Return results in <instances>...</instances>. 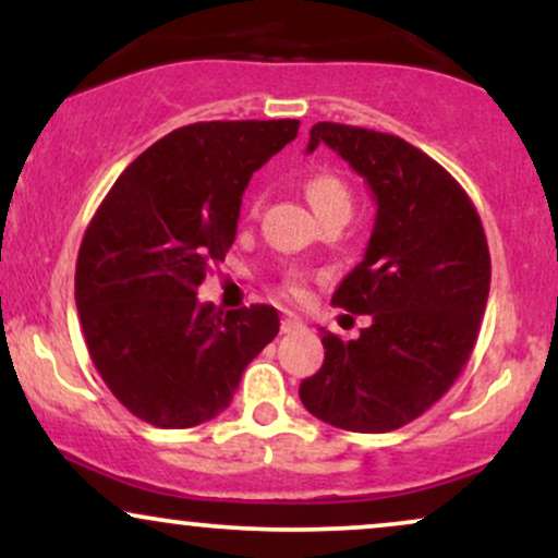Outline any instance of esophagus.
I'll list each match as a JSON object with an SVG mask.
<instances>
[{
  "label": "esophagus",
  "instance_id": "1",
  "mask_svg": "<svg viewBox=\"0 0 558 558\" xmlns=\"http://www.w3.org/2000/svg\"><path fill=\"white\" fill-rule=\"evenodd\" d=\"M304 328H306V325L293 315H286L283 323H280V332H296V330H304Z\"/></svg>",
  "mask_w": 558,
  "mask_h": 558
}]
</instances>
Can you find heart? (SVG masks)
<instances>
[{"label":"heart","mask_w":558,"mask_h":558,"mask_svg":"<svg viewBox=\"0 0 558 558\" xmlns=\"http://www.w3.org/2000/svg\"><path fill=\"white\" fill-rule=\"evenodd\" d=\"M306 198H310L312 209H315L317 215L328 213V209H336V207L351 209V194H349V189H345V183L341 181V178L328 175V172H319V175H312L310 181H306ZM278 288H280V293L288 299H293V301L304 299V293H306L304 275L286 272Z\"/></svg>","instance_id":"obj_1"}]
</instances>
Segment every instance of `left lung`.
Instances as JSON below:
<instances>
[{"label":"left lung","instance_id":"1","mask_svg":"<svg viewBox=\"0 0 558 558\" xmlns=\"http://www.w3.org/2000/svg\"><path fill=\"white\" fill-rule=\"evenodd\" d=\"M328 144L367 181L377 215L364 259L332 293L369 315L356 341L325 332V362L301 380L306 412L351 433L399 430L433 407L475 349L490 291V254L475 204L417 146L390 133L317 123Z\"/></svg>","mask_w":558,"mask_h":558}]
</instances>
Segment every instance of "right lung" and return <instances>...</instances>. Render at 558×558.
<instances>
[{
	"label": "right lung",
	"instance_id": "1",
	"mask_svg": "<svg viewBox=\"0 0 558 558\" xmlns=\"http://www.w3.org/2000/svg\"><path fill=\"white\" fill-rule=\"evenodd\" d=\"M296 133L299 120L178 128L128 165L88 222L75 265L83 338L138 420L181 430L217 417L278 336L275 306L222 312L196 288L233 246L252 172Z\"/></svg>",
	"mask_w": 558,
	"mask_h": 558
}]
</instances>
